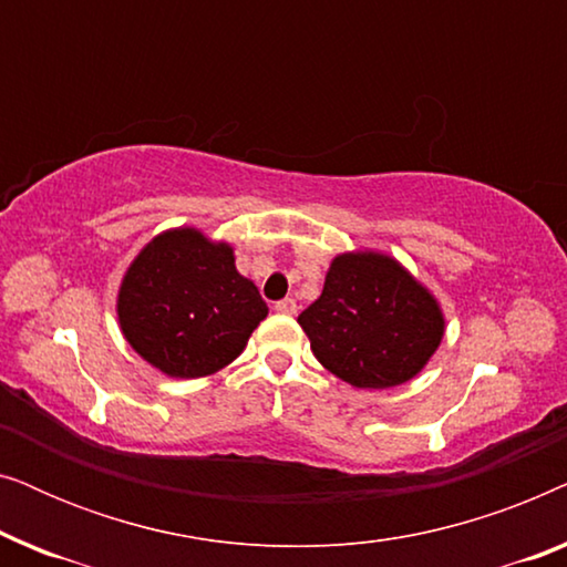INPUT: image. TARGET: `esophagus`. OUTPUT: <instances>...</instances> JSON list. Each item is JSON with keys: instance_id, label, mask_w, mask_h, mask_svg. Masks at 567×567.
I'll use <instances>...</instances> for the list:
<instances>
[{"instance_id": "esophagus-1", "label": "esophagus", "mask_w": 567, "mask_h": 567, "mask_svg": "<svg viewBox=\"0 0 567 567\" xmlns=\"http://www.w3.org/2000/svg\"><path fill=\"white\" fill-rule=\"evenodd\" d=\"M274 309H276V312H281V315H297V301L286 297L281 301H276Z\"/></svg>"}]
</instances>
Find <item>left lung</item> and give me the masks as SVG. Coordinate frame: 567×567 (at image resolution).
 <instances>
[{"label": "left lung", "instance_id": "8db88e82", "mask_svg": "<svg viewBox=\"0 0 567 567\" xmlns=\"http://www.w3.org/2000/svg\"><path fill=\"white\" fill-rule=\"evenodd\" d=\"M299 324L317 361L361 390L413 379L444 336L436 299L398 260L377 252L338 255Z\"/></svg>", "mask_w": 567, "mask_h": 567}]
</instances>
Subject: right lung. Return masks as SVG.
<instances>
[{
    "label": "right lung",
    "instance_id": "obj_1",
    "mask_svg": "<svg viewBox=\"0 0 567 567\" xmlns=\"http://www.w3.org/2000/svg\"><path fill=\"white\" fill-rule=\"evenodd\" d=\"M266 315L260 291L237 274L231 247L196 229L154 237L131 262L118 293L131 348L181 379L214 374L235 361Z\"/></svg>",
    "mask_w": 567,
    "mask_h": 567
}]
</instances>
